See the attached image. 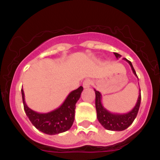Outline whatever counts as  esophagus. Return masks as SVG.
<instances>
[{
	"instance_id": "34e87169",
	"label": "esophagus",
	"mask_w": 160,
	"mask_h": 160,
	"mask_svg": "<svg viewBox=\"0 0 160 160\" xmlns=\"http://www.w3.org/2000/svg\"><path fill=\"white\" fill-rule=\"evenodd\" d=\"M82 86L84 88H89L91 86V81H90V79H86V80L83 81Z\"/></svg>"
}]
</instances>
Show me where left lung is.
<instances>
[{"mask_svg":"<svg viewBox=\"0 0 160 160\" xmlns=\"http://www.w3.org/2000/svg\"><path fill=\"white\" fill-rule=\"evenodd\" d=\"M114 53L117 58H121V55L118 54V53ZM124 60H126L129 63L133 73L137 77L136 72H135V69L133 67L131 62L126 58ZM94 91H95V107L96 111H97V118L98 120V122L101 123V125L102 126L103 128L107 130H109V131H121L127 129L128 127H130V125L132 124L135 118H136L138 109H139V107H140V93L138 94V100H137L136 104H135L134 108L131 111H129L128 113H125V114H115V113L110 112L109 111H107L105 107H103L102 103L101 93L96 90H94ZM139 91H140V89H139Z\"/></svg>","mask_w":160,"mask_h":160,"instance_id":"8db88e82","label":"left lung"}]
</instances>
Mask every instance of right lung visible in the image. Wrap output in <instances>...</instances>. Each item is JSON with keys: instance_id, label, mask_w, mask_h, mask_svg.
Instances as JSON below:
<instances>
[{"instance_id": "obj_1", "label": "right lung", "mask_w": 160, "mask_h": 160, "mask_svg": "<svg viewBox=\"0 0 160 160\" xmlns=\"http://www.w3.org/2000/svg\"><path fill=\"white\" fill-rule=\"evenodd\" d=\"M82 90L83 87H80L71 91L58 108L48 113H38L26 105L24 90L22 89L24 110L30 122L38 131L47 135L65 132L73 125L76 102L80 98Z\"/></svg>"}]
</instances>
